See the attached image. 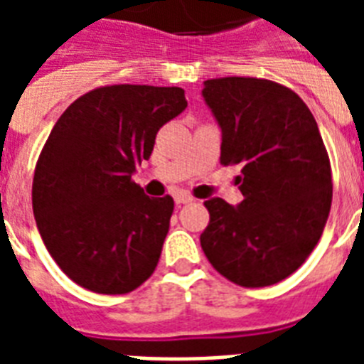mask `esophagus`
Instances as JSON below:
<instances>
[{
  "label": "esophagus",
  "mask_w": 364,
  "mask_h": 364,
  "mask_svg": "<svg viewBox=\"0 0 364 364\" xmlns=\"http://www.w3.org/2000/svg\"><path fill=\"white\" fill-rule=\"evenodd\" d=\"M173 200H176L177 205H183V204H188V202H193V196L187 193H177L176 196H173Z\"/></svg>",
  "instance_id": "34e87169"
}]
</instances>
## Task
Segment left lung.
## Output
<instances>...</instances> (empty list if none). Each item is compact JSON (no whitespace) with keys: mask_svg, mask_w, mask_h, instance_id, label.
<instances>
[{"mask_svg":"<svg viewBox=\"0 0 364 364\" xmlns=\"http://www.w3.org/2000/svg\"><path fill=\"white\" fill-rule=\"evenodd\" d=\"M202 96L221 128V164L242 166L243 194L236 208L205 200L202 249L236 285H274L308 259L331 211V162L317 122L299 94L266 79H210Z\"/></svg>","mask_w":364,"mask_h":364,"instance_id":"8db88e82","label":"left lung"}]
</instances>
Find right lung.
<instances>
[{
	"instance_id": "add662e5",
	"label": "right lung",
	"mask_w": 364,
	"mask_h": 364,
	"mask_svg": "<svg viewBox=\"0 0 364 364\" xmlns=\"http://www.w3.org/2000/svg\"><path fill=\"white\" fill-rule=\"evenodd\" d=\"M185 107L179 87L113 85L77 98L54 124L31 204L48 253L77 285L124 294L154 272L173 198H149L132 176Z\"/></svg>"
}]
</instances>
